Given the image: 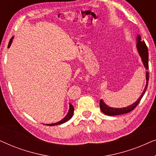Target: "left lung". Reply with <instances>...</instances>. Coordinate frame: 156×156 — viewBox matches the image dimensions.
Segmentation results:
<instances>
[{"mask_svg":"<svg viewBox=\"0 0 156 156\" xmlns=\"http://www.w3.org/2000/svg\"><path fill=\"white\" fill-rule=\"evenodd\" d=\"M141 38H140V35H138L137 37V49L138 51V53H139V55L141 57L142 62L144 63V65L146 69H147L146 73V85L145 87V89L143 93L140 95V97L138 98L137 101H136L135 103H133L131 105H130L127 107L124 108H112L109 107V106L106 105V104L104 103V101L101 100L99 103L100 108H101V111L104 114H105L108 116H116V115H120V114H126V113H129L131 112L132 110L134 109L137 105L139 103L140 100H141L142 97H144L145 92H146L147 87H148V83L149 80V74L148 72V48H147L146 43H145L144 41H141Z\"/></svg>","mask_w":156,"mask_h":156,"instance_id":"8db88e82","label":"left lung"}]
</instances>
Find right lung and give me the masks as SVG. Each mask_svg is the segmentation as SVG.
Instances as JSON below:
<instances>
[{"mask_svg": "<svg viewBox=\"0 0 156 156\" xmlns=\"http://www.w3.org/2000/svg\"><path fill=\"white\" fill-rule=\"evenodd\" d=\"M12 39H13V37H12L11 39L10 40L9 43H8V48H10V44H11L12 42ZM74 110V108L73 107V106H72L71 104H69V112H68L67 114L66 115V116L65 117V118L62 119L61 121H58V122H57V123H50V124H47V126H56V125H59V124H62V123H63L67 122V121H69V119L72 118V116H73Z\"/></svg>", "mask_w": 156, "mask_h": 156, "instance_id": "obj_1", "label": "right lung"}]
</instances>
